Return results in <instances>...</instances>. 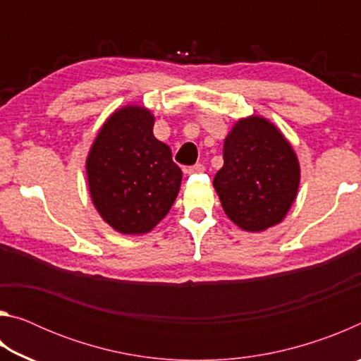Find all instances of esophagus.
Instances as JSON below:
<instances>
[{
    "label": "esophagus",
    "instance_id": "esophagus-1",
    "mask_svg": "<svg viewBox=\"0 0 361 361\" xmlns=\"http://www.w3.org/2000/svg\"><path fill=\"white\" fill-rule=\"evenodd\" d=\"M205 170V167L202 166V164H195V166H192V167H188V169H185V173H195V172H204Z\"/></svg>",
    "mask_w": 361,
    "mask_h": 361
}]
</instances>
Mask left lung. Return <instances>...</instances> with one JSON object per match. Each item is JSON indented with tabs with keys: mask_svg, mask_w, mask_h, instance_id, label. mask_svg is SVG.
Masks as SVG:
<instances>
[{
	"mask_svg": "<svg viewBox=\"0 0 361 361\" xmlns=\"http://www.w3.org/2000/svg\"><path fill=\"white\" fill-rule=\"evenodd\" d=\"M223 159L213 188L231 221L247 232L282 223L298 195L301 167L279 127L262 116L240 118L224 138Z\"/></svg>",
	"mask_w": 361,
	"mask_h": 361,
	"instance_id": "1",
	"label": "left lung"
}]
</instances>
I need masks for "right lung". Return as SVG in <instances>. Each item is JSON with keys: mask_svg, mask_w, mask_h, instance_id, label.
Returning a JSON list of instances; mask_svg holds the SVG:
<instances>
[{"mask_svg": "<svg viewBox=\"0 0 361 361\" xmlns=\"http://www.w3.org/2000/svg\"><path fill=\"white\" fill-rule=\"evenodd\" d=\"M154 114L142 105L118 108L100 127L85 159L95 210L114 231L148 234L172 209L183 173L169 145L152 133Z\"/></svg>", "mask_w": 361, "mask_h": 361, "instance_id": "obj_1", "label": "right lung"}]
</instances>
